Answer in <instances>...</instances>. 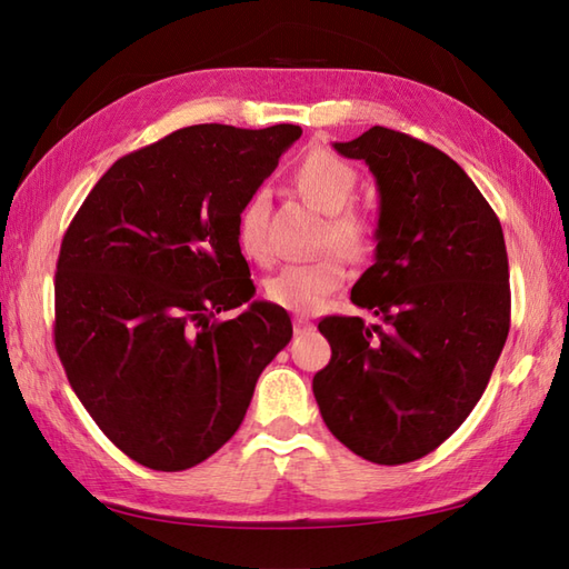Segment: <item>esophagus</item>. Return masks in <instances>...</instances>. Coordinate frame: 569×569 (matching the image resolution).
Returning <instances> with one entry per match:
<instances>
[{
	"label": "esophagus",
	"mask_w": 569,
	"mask_h": 569,
	"mask_svg": "<svg viewBox=\"0 0 569 569\" xmlns=\"http://www.w3.org/2000/svg\"><path fill=\"white\" fill-rule=\"evenodd\" d=\"M296 335H303V332H310L312 330V322L308 320V318H303V316H300V318H296Z\"/></svg>",
	"instance_id": "obj_1"
}]
</instances>
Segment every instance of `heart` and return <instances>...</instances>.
Instances as JSON below:
<instances>
[{
	"mask_svg": "<svg viewBox=\"0 0 569 569\" xmlns=\"http://www.w3.org/2000/svg\"><path fill=\"white\" fill-rule=\"evenodd\" d=\"M296 186L312 208L328 214L322 241L325 247L340 249L349 259H367L377 244V224L361 210L347 208L357 188L355 168L328 151H310L296 168ZM266 214L269 204L259 190L241 204L237 217L239 247L249 259H269L266 241ZM347 281V266L340 253H325L320 259L286 263L266 281V298L286 310L316 312Z\"/></svg>",
	"mask_w": 569,
	"mask_h": 569,
	"instance_id": "b5f03b06",
	"label": "heart"
}]
</instances>
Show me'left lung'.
<instances>
[{"instance_id":"1","label":"left lung","mask_w":569,"mask_h":569,"mask_svg":"<svg viewBox=\"0 0 569 569\" xmlns=\"http://www.w3.org/2000/svg\"><path fill=\"white\" fill-rule=\"evenodd\" d=\"M379 190L373 263L352 288L361 318H325L332 347L312 393L325 426L377 465L426 457L462 426L509 337L511 291L499 217L450 156L371 127L332 143Z\"/></svg>"}]
</instances>
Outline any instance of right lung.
Instances as JSON below:
<instances>
[{"label":"right lung","mask_w":569,"mask_h":569,"mask_svg":"<svg viewBox=\"0 0 569 569\" xmlns=\"http://www.w3.org/2000/svg\"><path fill=\"white\" fill-rule=\"evenodd\" d=\"M303 129L196 124L107 171L56 271V349L72 391L134 462L180 471L232 438L261 371L291 342L253 300L237 217ZM246 308L232 321L217 311Z\"/></svg>","instance_id":"right-lung-1"}]
</instances>
